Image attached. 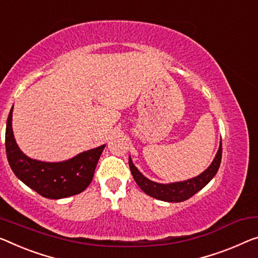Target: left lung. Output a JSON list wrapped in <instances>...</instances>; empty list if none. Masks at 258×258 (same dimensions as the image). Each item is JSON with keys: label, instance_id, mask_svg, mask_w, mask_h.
Instances as JSON below:
<instances>
[{"label": "left lung", "instance_id": "8db88e82", "mask_svg": "<svg viewBox=\"0 0 258 258\" xmlns=\"http://www.w3.org/2000/svg\"><path fill=\"white\" fill-rule=\"evenodd\" d=\"M221 153H223V148H221L220 143L219 150H218L215 159H213L212 164L209 166L208 169H205L203 173L200 174V175L196 177H194V179L182 182H174V183L168 184L157 183V182L146 179L140 170L135 167L130 158L129 167L130 170H132V174L135 181H136V183L140 185V188L145 194H148L149 196L157 198V200L160 201L175 202V203H179V202H183L195 195L197 191H200L202 188H204L205 185L213 179V176L216 175L218 169H219Z\"/></svg>", "mask_w": 258, "mask_h": 258}]
</instances>
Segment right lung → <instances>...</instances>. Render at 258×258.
<instances>
[{"label":"right lung","instance_id":"right-lung-1","mask_svg":"<svg viewBox=\"0 0 258 258\" xmlns=\"http://www.w3.org/2000/svg\"><path fill=\"white\" fill-rule=\"evenodd\" d=\"M13 108L7 121L6 151L15 175L39 195L50 200L66 198L84 191L93 179L94 169L105 145L79 153L62 162H43L31 159L16 144L11 124Z\"/></svg>","mask_w":258,"mask_h":258}]
</instances>
